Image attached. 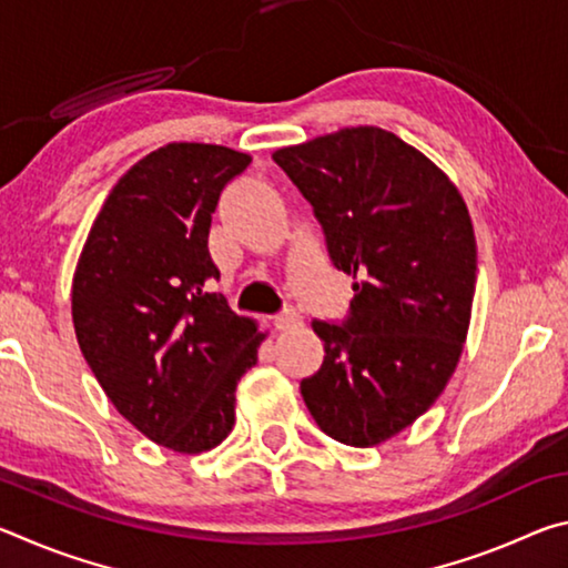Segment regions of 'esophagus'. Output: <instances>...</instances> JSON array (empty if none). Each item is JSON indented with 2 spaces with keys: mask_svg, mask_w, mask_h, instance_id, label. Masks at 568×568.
<instances>
[{
  "mask_svg": "<svg viewBox=\"0 0 568 568\" xmlns=\"http://www.w3.org/2000/svg\"><path fill=\"white\" fill-rule=\"evenodd\" d=\"M275 325L277 331H293L297 325H303V318L301 313H295L293 307H287V311H283L281 315H275Z\"/></svg>",
  "mask_w": 568,
  "mask_h": 568,
  "instance_id": "obj_1",
  "label": "esophagus"
}]
</instances>
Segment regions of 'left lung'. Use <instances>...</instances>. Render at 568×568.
Returning <instances> with one entry per match:
<instances>
[{
    "label": "left lung",
    "instance_id": "left-lung-1",
    "mask_svg": "<svg viewBox=\"0 0 568 568\" xmlns=\"http://www.w3.org/2000/svg\"><path fill=\"white\" fill-rule=\"evenodd\" d=\"M273 160L313 205L338 271L345 321H313L325 343L301 381L323 434L376 446L434 406L464 351L476 237L464 197L423 152L381 128H345Z\"/></svg>",
    "mask_w": 568,
    "mask_h": 568
}]
</instances>
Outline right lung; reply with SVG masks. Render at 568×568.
Segmentation results:
<instances>
[{
    "mask_svg": "<svg viewBox=\"0 0 568 568\" xmlns=\"http://www.w3.org/2000/svg\"><path fill=\"white\" fill-rule=\"evenodd\" d=\"M250 155L172 142L142 158L104 200L72 283L84 361L140 434L178 454L223 444L237 381L265 335L205 283L220 192Z\"/></svg>",
    "mask_w": 568,
    "mask_h": 568,
    "instance_id": "add662e5",
    "label": "right lung"
}]
</instances>
